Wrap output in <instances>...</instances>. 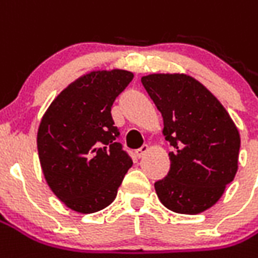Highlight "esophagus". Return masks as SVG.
Listing matches in <instances>:
<instances>
[{
	"instance_id": "1",
	"label": "esophagus",
	"mask_w": 258,
	"mask_h": 258,
	"mask_svg": "<svg viewBox=\"0 0 258 258\" xmlns=\"http://www.w3.org/2000/svg\"><path fill=\"white\" fill-rule=\"evenodd\" d=\"M148 151H149V147H148V145H144V147H141L137 152H135V155H137V158H144V155L147 154Z\"/></svg>"
}]
</instances>
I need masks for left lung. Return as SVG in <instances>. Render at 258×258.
Listing matches in <instances>:
<instances>
[{"mask_svg": "<svg viewBox=\"0 0 258 258\" xmlns=\"http://www.w3.org/2000/svg\"><path fill=\"white\" fill-rule=\"evenodd\" d=\"M141 82L163 117L170 170L155 183L167 210L196 215L211 208L235 179L240 134L232 117L200 81L187 74H149Z\"/></svg>", "mask_w": 258, "mask_h": 258, "instance_id": "obj_1", "label": "left lung"}]
</instances>
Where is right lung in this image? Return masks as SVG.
Segmentation results:
<instances>
[{
    "instance_id": "obj_1",
    "label": "right lung",
    "mask_w": 258,
    "mask_h": 258,
    "mask_svg": "<svg viewBox=\"0 0 258 258\" xmlns=\"http://www.w3.org/2000/svg\"><path fill=\"white\" fill-rule=\"evenodd\" d=\"M133 78L118 68L86 73L61 91L41 117L37 151L44 179L75 212L110 205L133 166L111 118L113 102Z\"/></svg>"
}]
</instances>
